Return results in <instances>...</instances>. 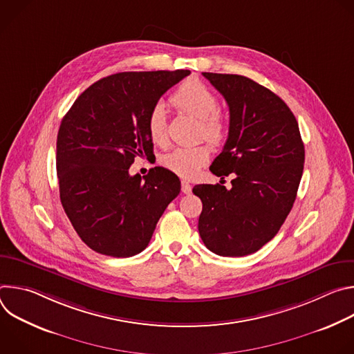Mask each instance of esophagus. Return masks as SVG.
<instances>
[{
	"label": "esophagus",
	"mask_w": 354,
	"mask_h": 354,
	"mask_svg": "<svg viewBox=\"0 0 354 354\" xmlns=\"http://www.w3.org/2000/svg\"><path fill=\"white\" fill-rule=\"evenodd\" d=\"M190 192H192V186H190V183H189V182H186V180H182V193L189 194Z\"/></svg>",
	"instance_id": "34e87169"
}]
</instances>
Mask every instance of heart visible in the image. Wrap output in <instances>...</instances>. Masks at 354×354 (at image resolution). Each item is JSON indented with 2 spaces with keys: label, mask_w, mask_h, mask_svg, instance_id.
Masks as SVG:
<instances>
[{
  "label": "heart",
  "mask_w": 354,
  "mask_h": 354,
  "mask_svg": "<svg viewBox=\"0 0 354 354\" xmlns=\"http://www.w3.org/2000/svg\"><path fill=\"white\" fill-rule=\"evenodd\" d=\"M171 104L180 112L198 120V136L213 144H220L228 131L225 118L218 112L220 102L216 93L197 80L183 82L171 96ZM147 131L156 144L167 142V113L161 104L151 108L147 116ZM210 160L206 144L176 147L161 157V165L180 178H193Z\"/></svg>",
  "instance_id": "1"
}]
</instances>
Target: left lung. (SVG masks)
I'll use <instances>...</instances> for the list:
<instances>
[{
	"label": "left lung",
	"mask_w": 354,
	"mask_h": 354,
	"mask_svg": "<svg viewBox=\"0 0 354 354\" xmlns=\"http://www.w3.org/2000/svg\"><path fill=\"white\" fill-rule=\"evenodd\" d=\"M203 75L230 108L228 138L210 171L234 179L231 189L193 187L203 203L198 234L220 257H245L268 243L287 218L304 169V144L292 112L270 89L243 75Z\"/></svg>",
	"instance_id": "left-lung-1"
}]
</instances>
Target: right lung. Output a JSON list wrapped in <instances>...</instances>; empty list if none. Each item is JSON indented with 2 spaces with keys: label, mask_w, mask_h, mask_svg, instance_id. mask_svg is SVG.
I'll list each match as a JSON object with an SVG mask.
<instances>
[{
  "label": "right lung",
  "mask_w": 354,
  "mask_h": 354,
  "mask_svg": "<svg viewBox=\"0 0 354 354\" xmlns=\"http://www.w3.org/2000/svg\"><path fill=\"white\" fill-rule=\"evenodd\" d=\"M190 74L129 71L86 88L62 120L56 167L63 209L97 254L129 258L144 250L180 192L179 178L156 167L129 174L136 157L153 154L147 116L160 97Z\"/></svg>",
  "instance_id": "obj_1"
}]
</instances>
